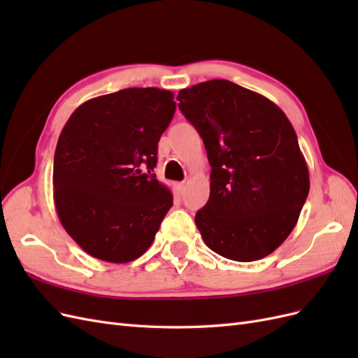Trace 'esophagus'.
I'll return each instance as SVG.
<instances>
[{
	"label": "esophagus",
	"instance_id": "1",
	"mask_svg": "<svg viewBox=\"0 0 358 358\" xmlns=\"http://www.w3.org/2000/svg\"><path fill=\"white\" fill-rule=\"evenodd\" d=\"M176 189H178L179 194H183V191H185V183H178Z\"/></svg>",
	"mask_w": 358,
	"mask_h": 358
}]
</instances>
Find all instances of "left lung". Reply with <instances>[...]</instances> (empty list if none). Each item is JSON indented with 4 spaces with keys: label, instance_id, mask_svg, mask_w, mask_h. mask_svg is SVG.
Wrapping results in <instances>:
<instances>
[{
    "label": "left lung",
    "instance_id": "left-lung-1",
    "mask_svg": "<svg viewBox=\"0 0 358 358\" xmlns=\"http://www.w3.org/2000/svg\"><path fill=\"white\" fill-rule=\"evenodd\" d=\"M178 100L212 167L209 200L196 213L204 243L234 262L272 254L309 194L308 164L289 119L262 94L224 79L180 90Z\"/></svg>",
    "mask_w": 358,
    "mask_h": 358
}]
</instances>
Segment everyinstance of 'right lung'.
<instances>
[{
	"label": "right lung",
	"mask_w": 358,
	"mask_h": 358,
	"mask_svg": "<svg viewBox=\"0 0 358 358\" xmlns=\"http://www.w3.org/2000/svg\"><path fill=\"white\" fill-rule=\"evenodd\" d=\"M173 99L158 88L121 90L85 101L64 125L53 201L64 229L91 257L122 264L143 255L173 206L152 173Z\"/></svg>",
	"instance_id": "1"
}]
</instances>
